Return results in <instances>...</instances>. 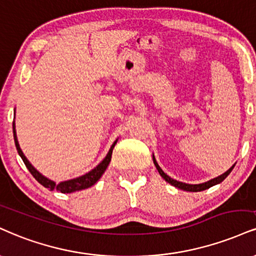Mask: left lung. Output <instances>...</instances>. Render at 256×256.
<instances>
[{
  "instance_id": "1",
  "label": "left lung",
  "mask_w": 256,
  "mask_h": 256,
  "mask_svg": "<svg viewBox=\"0 0 256 256\" xmlns=\"http://www.w3.org/2000/svg\"><path fill=\"white\" fill-rule=\"evenodd\" d=\"M152 161H154V164H155L156 169H158V170L160 175H161V176L164 178V180L167 181L168 184H170L172 186L176 187V188H180V190H187V192H200V190H205L210 188V187H212V186H214V184H220L222 181H223L224 178L228 176V175L232 173V170L234 169V167H235V164H232V167L228 169L226 173H223L222 175H220V176H217V178H211V180L206 181V182L198 184H190L181 182V181L174 180V178H172L170 176H169V175L166 174L164 172H163L162 169H161V167H160V166H158V161H156L155 156H154V155H152Z\"/></svg>"
}]
</instances>
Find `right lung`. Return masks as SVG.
Wrapping results in <instances>:
<instances>
[{
	"instance_id": "1",
	"label": "right lung",
	"mask_w": 256,
	"mask_h": 256,
	"mask_svg": "<svg viewBox=\"0 0 256 256\" xmlns=\"http://www.w3.org/2000/svg\"><path fill=\"white\" fill-rule=\"evenodd\" d=\"M14 118H15V116H14ZM13 134H14L15 146H16L18 152H19L20 158H22V161H24V164H26V167L30 170V173L33 175V178H34L40 184H42V186L46 187V188H48L50 190H57L62 193H72V192H76V190H86V188H89V187L93 186V184L96 182L98 178L102 176L104 170H106L107 167H108L110 158H112L113 148H114L116 142H118V140H114V143L112 144V146H110L108 152H107L106 158H104L102 161L98 163V164L94 169H92L90 172H88V173L82 175V176L72 178V180L62 181V182H60V184H56L54 181L50 180V178L44 176V175L40 173V172L36 170V169L32 166V163H30L28 160H27L26 156L24 155L22 150H21V148L19 146V142H18L16 130H15V122H13Z\"/></svg>"
}]
</instances>
